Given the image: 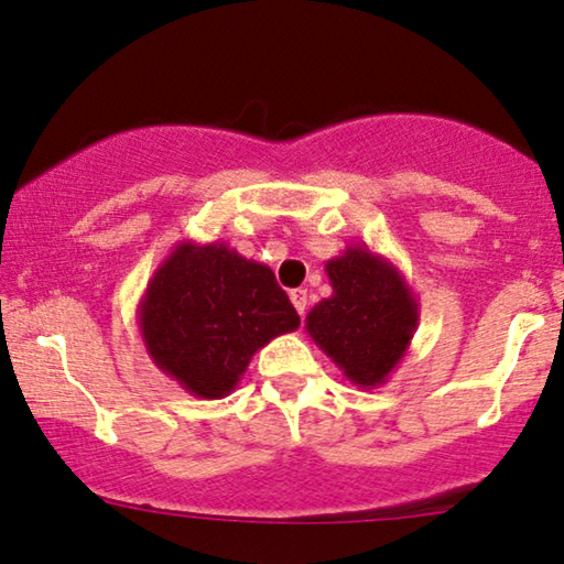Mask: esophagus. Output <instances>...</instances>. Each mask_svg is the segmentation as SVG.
<instances>
[{"mask_svg":"<svg viewBox=\"0 0 564 564\" xmlns=\"http://www.w3.org/2000/svg\"><path fill=\"white\" fill-rule=\"evenodd\" d=\"M291 304L296 308L299 316L306 314V306H308V299H306V291L304 289H293L291 291Z\"/></svg>","mask_w":564,"mask_h":564,"instance_id":"esophagus-1","label":"esophagus"}]
</instances>
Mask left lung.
<instances>
[{
    "instance_id": "left-lung-1",
    "label": "left lung",
    "mask_w": 564,
    "mask_h": 564,
    "mask_svg": "<svg viewBox=\"0 0 564 564\" xmlns=\"http://www.w3.org/2000/svg\"><path fill=\"white\" fill-rule=\"evenodd\" d=\"M324 268L332 296L306 314L308 337L355 386H383L419 327L414 291L391 260L362 245Z\"/></svg>"
}]
</instances>
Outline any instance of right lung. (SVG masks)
<instances>
[{"instance_id":"obj_1","label":"right lung","mask_w":564,"mask_h":564,"mask_svg":"<svg viewBox=\"0 0 564 564\" xmlns=\"http://www.w3.org/2000/svg\"><path fill=\"white\" fill-rule=\"evenodd\" d=\"M140 337L165 376L196 399H225L260 347L299 329L268 265L227 242H176L138 304Z\"/></svg>"}]
</instances>
